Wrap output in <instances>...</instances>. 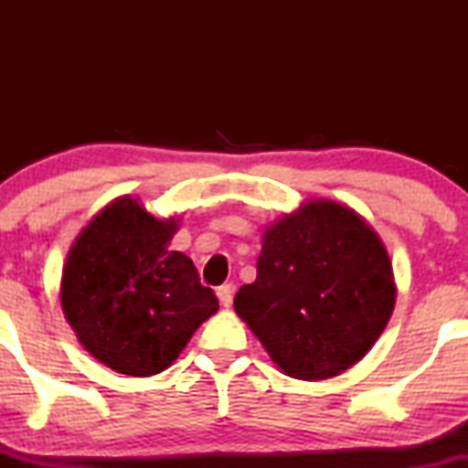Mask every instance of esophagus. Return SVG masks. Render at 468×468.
I'll use <instances>...</instances> for the list:
<instances>
[{
  "label": "esophagus",
  "mask_w": 468,
  "mask_h": 468,
  "mask_svg": "<svg viewBox=\"0 0 468 468\" xmlns=\"http://www.w3.org/2000/svg\"><path fill=\"white\" fill-rule=\"evenodd\" d=\"M218 299L224 308H229L233 303V283H224V286L218 288Z\"/></svg>",
  "instance_id": "1"
}]
</instances>
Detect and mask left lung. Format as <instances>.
Wrapping results in <instances>:
<instances>
[{
	"label": "left lung",
	"mask_w": 468,
	"mask_h": 468,
	"mask_svg": "<svg viewBox=\"0 0 468 468\" xmlns=\"http://www.w3.org/2000/svg\"><path fill=\"white\" fill-rule=\"evenodd\" d=\"M396 303L389 252L367 219L316 197L268 224L235 313L286 376L324 380L374 347Z\"/></svg>",
	"instance_id": "8db88e82"
}]
</instances>
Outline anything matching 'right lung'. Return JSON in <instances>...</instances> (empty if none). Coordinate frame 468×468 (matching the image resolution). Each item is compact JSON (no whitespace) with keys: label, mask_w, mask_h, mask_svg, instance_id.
I'll list each match as a JSON object with an SVG mask.
<instances>
[{"label":"right lung","mask_w":468,"mask_h":468,"mask_svg":"<svg viewBox=\"0 0 468 468\" xmlns=\"http://www.w3.org/2000/svg\"><path fill=\"white\" fill-rule=\"evenodd\" d=\"M178 218H154L141 197L101 208L77 235L61 275V310L99 363L127 376L165 372L218 313L185 252L169 250Z\"/></svg>","instance_id":"right-lung-1"}]
</instances>
